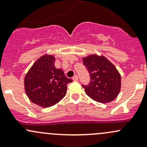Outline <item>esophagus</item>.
I'll list each match as a JSON object with an SVG mask.
<instances>
[{
  "label": "esophagus",
  "instance_id": "34e87169",
  "mask_svg": "<svg viewBox=\"0 0 147 147\" xmlns=\"http://www.w3.org/2000/svg\"><path fill=\"white\" fill-rule=\"evenodd\" d=\"M72 79H73V81H78V79H79L78 76H77V75H75L73 77H72Z\"/></svg>",
  "mask_w": 147,
  "mask_h": 147
}]
</instances>
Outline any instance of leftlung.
<instances>
[{"mask_svg": "<svg viewBox=\"0 0 147 147\" xmlns=\"http://www.w3.org/2000/svg\"><path fill=\"white\" fill-rule=\"evenodd\" d=\"M90 74V83L82 84L88 96L97 102H110L120 91L121 76L115 65L105 57L92 55L83 59Z\"/></svg>", "mask_w": 147, "mask_h": 147, "instance_id": "1", "label": "left lung"}]
</instances>
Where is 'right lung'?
Returning <instances> with one entry per match:
<instances>
[{
	"label": "right lung",
	"mask_w": 147,
	"mask_h": 147,
	"mask_svg": "<svg viewBox=\"0 0 147 147\" xmlns=\"http://www.w3.org/2000/svg\"><path fill=\"white\" fill-rule=\"evenodd\" d=\"M55 58L43 55L25 75V90L32 102L43 108L54 106L66 95L67 84L72 82L55 66Z\"/></svg>",
	"instance_id": "1"
}]
</instances>
